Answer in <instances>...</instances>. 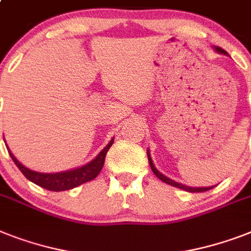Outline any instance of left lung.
I'll return each mask as SVG.
<instances>
[{
    "mask_svg": "<svg viewBox=\"0 0 251 251\" xmlns=\"http://www.w3.org/2000/svg\"><path fill=\"white\" fill-rule=\"evenodd\" d=\"M215 50H217L218 52H222V54H226V51L223 50V49L221 48H215ZM148 162H150L151 165V169H152V172L154 173V175L157 176L158 179H161L164 183H168V184L173 185V187H176V188H180V189H184V191H188V192H205V191H209V189L214 188V187H197V188H195V187H188V185H184V184H180V183L178 182H174L173 179L168 178V176H165L164 174H161L160 172H158L157 169L154 168L153 165V161H152V158H151V154H150V151H148Z\"/></svg>",
    "mask_w": 251,
    "mask_h": 251,
    "instance_id": "obj_1",
    "label": "left lung"
}]
</instances>
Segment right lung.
<instances>
[{
  "mask_svg": "<svg viewBox=\"0 0 251 251\" xmlns=\"http://www.w3.org/2000/svg\"><path fill=\"white\" fill-rule=\"evenodd\" d=\"M112 144H113V139L89 164L83 165L81 168L73 169V170H68V172L54 173V174H46V173H37L33 172V170H29V169L25 168L24 165L20 164L19 161L14 157V154L10 152L9 147H7V151H9L10 156H11V158H13L16 166L19 168L20 172L23 173V175L28 180L33 182L34 184L40 185L42 188L49 189V191L60 192V191H67V189H72L75 187H78V185L83 184V183L90 182V180L97 178L98 174L103 169L105 154L109 151Z\"/></svg>",
  "mask_w": 251,
  "mask_h": 251,
  "instance_id": "right-lung-1",
  "label": "right lung"
}]
</instances>
